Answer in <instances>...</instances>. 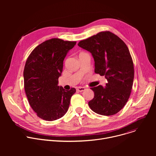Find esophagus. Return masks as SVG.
<instances>
[{
    "instance_id": "1",
    "label": "esophagus",
    "mask_w": 156,
    "mask_h": 156,
    "mask_svg": "<svg viewBox=\"0 0 156 156\" xmlns=\"http://www.w3.org/2000/svg\"><path fill=\"white\" fill-rule=\"evenodd\" d=\"M86 90L85 89V87H77V89H76V90L78 91H79V92H83V91H84V90Z\"/></svg>"
}]
</instances>
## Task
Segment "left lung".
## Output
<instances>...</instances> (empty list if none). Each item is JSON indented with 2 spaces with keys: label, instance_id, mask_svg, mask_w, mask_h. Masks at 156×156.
<instances>
[{
  "label": "left lung",
  "instance_id": "1",
  "mask_svg": "<svg viewBox=\"0 0 156 156\" xmlns=\"http://www.w3.org/2000/svg\"><path fill=\"white\" fill-rule=\"evenodd\" d=\"M78 46L91 53L94 72L105 76L108 81L105 87L99 85L91 88L94 96L88 102L89 106L102 115L118 113L129 99L134 79V66L127 46L108 31L82 40Z\"/></svg>",
  "mask_w": 156,
  "mask_h": 156
}]
</instances>
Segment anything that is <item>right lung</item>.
<instances>
[{"mask_svg":"<svg viewBox=\"0 0 156 156\" xmlns=\"http://www.w3.org/2000/svg\"><path fill=\"white\" fill-rule=\"evenodd\" d=\"M76 43L52 38L36 47L27 58L23 72L25 93L33 110L44 120L62 117L76 92L74 87L66 91L58 86L63 60Z\"/></svg>","mask_w":156,"mask_h":156,"instance_id":"right-lung-1","label":"right lung"}]
</instances>
